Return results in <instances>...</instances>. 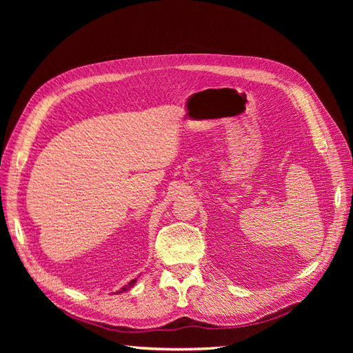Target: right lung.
Here are the masks:
<instances>
[{
    "mask_svg": "<svg viewBox=\"0 0 353 353\" xmlns=\"http://www.w3.org/2000/svg\"><path fill=\"white\" fill-rule=\"evenodd\" d=\"M135 283H137V279H135V280H131L130 283H128L125 287H122L121 290H117L116 293H123V292H126V290H130V288H131V287H132Z\"/></svg>",
    "mask_w": 353,
    "mask_h": 353,
    "instance_id": "right-lung-1",
    "label": "right lung"
}]
</instances>
